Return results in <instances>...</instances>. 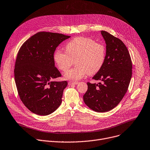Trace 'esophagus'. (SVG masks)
<instances>
[{"label": "esophagus", "instance_id": "1", "mask_svg": "<svg viewBox=\"0 0 150 150\" xmlns=\"http://www.w3.org/2000/svg\"><path fill=\"white\" fill-rule=\"evenodd\" d=\"M78 83V82H74V81H70L68 82L69 85H77Z\"/></svg>", "mask_w": 150, "mask_h": 150}]
</instances>
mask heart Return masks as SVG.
Returning a JSON list of instances; mask_svg holds the SVG:
<instances>
[{"label": "heart", "instance_id": "obj_1", "mask_svg": "<svg viewBox=\"0 0 150 150\" xmlns=\"http://www.w3.org/2000/svg\"><path fill=\"white\" fill-rule=\"evenodd\" d=\"M66 52L57 49L54 53V60L60 70L67 71L74 63L76 65L65 74L67 79L78 80L86 74L93 75L98 73L104 65L106 47L101 42L93 39L77 37L65 45Z\"/></svg>", "mask_w": 150, "mask_h": 150}]
</instances>
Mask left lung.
<instances>
[{
	"instance_id": "8db88e82",
	"label": "left lung",
	"mask_w": 150,
	"mask_h": 150,
	"mask_svg": "<svg viewBox=\"0 0 150 150\" xmlns=\"http://www.w3.org/2000/svg\"><path fill=\"white\" fill-rule=\"evenodd\" d=\"M101 33L106 44V59L93 79L103 82H88L83 100L92 110L105 112L116 107L127 91L132 76V62L127 48L120 39L105 30Z\"/></svg>"
}]
</instances>
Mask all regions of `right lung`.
<instances>
[{"label":"right lung","instance_id":"add662e5","mask_svg":"<svg viewBox=\"0 0 150 150\" xmlns=\"http://www.w3.org/2000/svg\"><path fill=\"white\" fill-rule=\"evenodd\" d=\"M70 36L39 32L22 44L14 68L15 82L20 98L32 112L47 115L61 105L67 81L55 82L61 77L54 66L56 48Z\"/></svg>","mask_w":150,"mask_h":150}]
</instances>
